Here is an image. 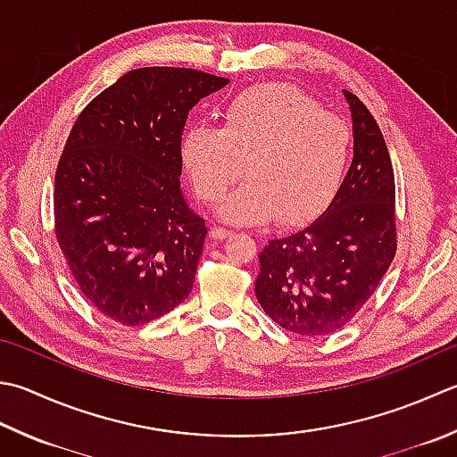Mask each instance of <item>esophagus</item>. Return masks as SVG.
I'll return each instance as SVG.
<instances>
[{
	"label": "esophagus",
	"mask_w": 457,
	"mask_h": 457,
	"mask_svg": "<svg viewBox=\"0 0 457 457\" xmlns=\"http://www.w3.org/2000/svg\"><path fill=\"white\" fill-rule=\"evenodd\" d=\"M231 234H234V231L226 229V228H220V226L212 229V237H213V239H226V237H229Z\"/></svg>",
	"instance_id": "1"
}]
</instances>
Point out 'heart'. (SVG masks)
Here are the masks:
<instances>
[{
  "mask_svg": "<svg viewBox=\"0 0 457 457\" xmlns=\"http://www.w3.org/2000/svg\"><path fill=\"white\" fill-rule=\"evenodd\" d=\"M351 152V129L315 98L283 83L236 95L223 127L194 124L182 156L200 198L218 202L241 176L249 180L221 205L236 223L311 216L338 186Z\"/></svg>",
  "mask_w": 457,
  "mask_h": 457,
  "instance_id": "obj_1",
  "label": "heart"
}]
</instances>
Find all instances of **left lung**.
Returning a JSON list of instances; mask_svg holds the SVG:
<instances>
[{"mask_svg":"<svg viewBox=\"0 0 457 457\" xmlns=\"http://www.w3.org/2000/svg\"><path fill=\"white\" fill-rule=\"evenodd\" d=\"M354 158L327 210L309 226L275 236L259 253L255 297L293 335H333L351 323L396 255L395 168L378 122L359 96Z\"/></svg>","mask_w":457,"mask_h":457,"instance_id":"obj_1","label":"left lung"}]
</instances>
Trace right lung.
Returning <instances> with one entry per match:
<instances>
[{"label":"right lung","mask_w":457,"mask_h":457,"mask_svg":"<svg viewBox=\"0 0 457 457\" xmlns=\"http://www.w3.org/2000/svg\"><path fill=\"white\" fill-rule=\"evenodd\" d=\"M229 79L186 67L122 75L79 114L55 172V237L91 305L138 327L190 295L208 236L180 190L187 111Z\"/></svg>","instance_id":"right-lung-1"}]
</instances>
